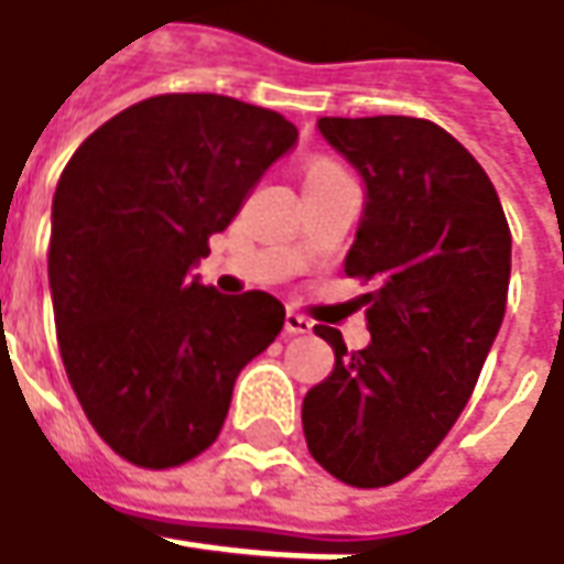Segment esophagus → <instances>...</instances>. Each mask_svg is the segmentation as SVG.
<instances>
[{"mask_svg": "<svg viewBox=\"0 0 564 564\" xmlns=\"http://www.w3.org/2000/svg\"><path fill=\"white\" fill-rule=\"evenodd\" d=\"M283 327H286V334H312V327H315V321L305 318V315H300V312H286V318H283Z\"/></svg>", "mask_w": 564, "mask_h": 564, "instance_id": "34e87169", "label": "esophagus"}]
</instances>
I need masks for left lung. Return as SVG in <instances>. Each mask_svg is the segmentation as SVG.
Here are the masks:
<instances>
[{"label": "left lung", "instance_id": "1", "mask_svg": "<svg viewBox=\"0 0 564 564\" xmlns=\"http://www.w3.org/2000/svg\"><path fill=\"white\" fill-rule=\"evenodd\" d=\"M365 184L346 274L378 281L361 302L371 343L302 399L308 453L349 487L412 475L462 415L506 315L512 234L487 171L421 118H318Z\"/></svg>", "mask_w": 564, "mask_h": 564}]
</instances>
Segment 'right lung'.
I'll return each mask as SVG.
<instances>
[{
  "mask_svg": "<svg viewBox=\"0 0 564 564\" xmlns=\"http://www.w3.org/2000/svg\"><path fill=\"white\" fill-rule=\"evenodd\" d=\"M296 127L215 93L124 108L70 155L52 199L58 349L89 424L140 468H174L221 434L234 380L283 327V305L193 274Z\"/></svg>",
  "mask_w": 564,
  "mask_h": 564,
  "instance_id": "add662e5",
  "label": "right lung"
}]
</instances>
